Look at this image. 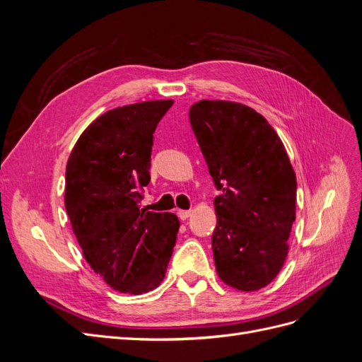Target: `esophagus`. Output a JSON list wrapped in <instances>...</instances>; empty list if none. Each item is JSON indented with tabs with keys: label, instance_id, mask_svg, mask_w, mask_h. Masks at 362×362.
I'll return each instance as SVG.
<instances>
[{
	"label": "esophagus",
	"instance_id": "esophagus-1",
	"mask_svg": "<svg viewBox=\"0 0 362 362\" xmlns=\"http://www.w3.org/2000/svg\"><path fill=\"white\" fill-rule=\"evenodd\" d=\"M190 216H192L190 210H178V217L181 218V221H185V218H189Z\"/></svg>",
	"mask_w": 362,
	"mask_h": 362
}]
</instances>
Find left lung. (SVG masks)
I'll use <instances>...</instances> for the list:
<instances>
[{
  "instance_id": "left-lung-1",
  "label": "left lung",
  "mask_w": 362,
  "mask_h": 362,
  "mask_svg": "<svg viewBox=\"0 0 362 362\" xmlns=\"http://www.w3.org/2000/svg\"><path fill=\"white\" fill-rule=\"evenodd\" d=\"M190 125L216 189L211 247L228 286L255 291L276 278L296 218V175L276 131L254 108L202 100Z\"/></svg>"
}]
</instances>
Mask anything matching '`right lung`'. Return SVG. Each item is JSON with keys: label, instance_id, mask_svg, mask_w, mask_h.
Instances as JSON below:
<instances>
[{"label": "right lung", "instance_id": "1", "mask_svg": "<svg viewBox=\"0 0 362 362\" xmlns=\"http://www.w3.org/2000/svg\"><path fill=\"white\" fill-rule=\"evenodd\" d=\"M172 105L146 101L101 115L68 160L64 206L74 234L90 267L120 293L157 288L177 242V216L140 208L151 181L152 134Z\"/></svg>", "mask_w": 362, "mask_h": 362}]
</instances>
